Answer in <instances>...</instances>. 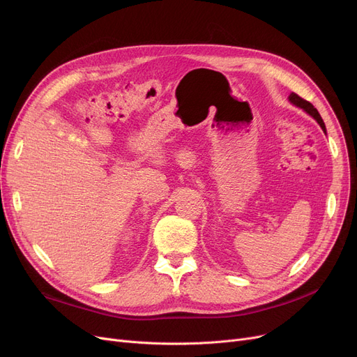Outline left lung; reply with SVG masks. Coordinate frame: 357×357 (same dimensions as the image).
<instances>
[{
  "label": "left lung",
  "mask_w": 357,
  "mask_h": 357,
  "mask_svg": "<svg viewBox=\"0 0 357 357\" xmlns=\"http://www.w3.org/2000/svg\"><path fill=\"white\" fill-rule=\"evenodd\" d=\"M288 98H289V101H291L294 105H296V107H299V108H303L304 111H307V112H308V114H310L311 117H314V119H315V121H317L318 124H320V127L323 128V131L326 133V124H324V121H323L321 116L318 114L317 108H314V105H312L311 102H308L307 100H304V98H301L299 96H296L295 92H292Z\"/></svg>",
  "instance_id": "1"
}]
</instances>
